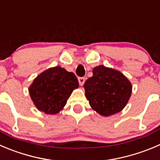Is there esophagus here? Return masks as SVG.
Listing matches in <instances>:
<instances>
[{"mask_svg":"<svg viewBox=\"0 0 160 160\" xmlns=\"http://www.w3.org/2000/svg\"><path fill=\"white\" fill-rule=\"evenodd\" d=\"M85 81H86L85 78H78V82L80 86H83V84L85 83Z\"/></svg>","mask_w":160,"mask_h":160,"instance_id":"esophagus-1","label":"esophagus"}]
</instances>
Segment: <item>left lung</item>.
Wrapping results in <instances>:
<instances>
[{"instance_id":"1","label":"left lung","mask_w":160,"mask_h":160,"mask_svg":"<svg viewBox=\"0 0 160 160\" xmlns=\"http://www.w3.org/2000/svg\"><path fill=\"white\" fill-rule=\"evenodd\" d=\"M83 87L91 108L105 117L121 112L132 92L131 82L122 73L104 65L92 69V76Z\"/></svg>"}]
</instances>
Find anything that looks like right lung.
<instances>
[{"instance_id": "obj_1", "label": "right lung", "mask_w": 160, "mask_h": 160, "mask_svg": "<svg viewBox=\"0 0 160 160\" xmlns=\"http://www.w3.org/2000/svg\"><path fill=\"white\" fill-rule=\"evenodd\" d=\"M78 86L74 73L56 66L45 70L33 79L29 93L38 110L55 115L63 108L71 92Z\"/></svg>"}]
</instances>
